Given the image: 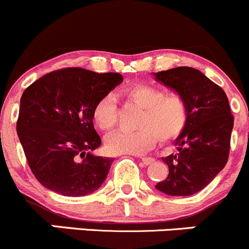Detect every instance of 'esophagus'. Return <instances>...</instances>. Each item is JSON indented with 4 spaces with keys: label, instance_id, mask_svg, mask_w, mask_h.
<instances>
[{
    "label": "esophagus",
    "instance_id": "esophagus-1",
    "mask_svg": "<svg viewBox=\"0 0 249 249\" xmlns=\"http://www.w3.org/2000/svg\"><path fill=\"white\" fill-rule=\"evenodd\" d=\"M141 160L144 165H150L155 161L154 158H149V157H141Z\"/></svg>",
    "mask_w": 249,
    "mask_h": 249
}]
</instances>
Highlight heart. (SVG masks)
Returning <instances> with one entry per match:
<instances>
[{"label":"heart","mask_w":249,"mask_h":249,"mask_svg":"<svg viewBox=\"0 0 249 249\" xmlns=\"http://www.w3.org/2000/svg\"><path fill=\"white\" fill-rule=\"evenodd\" d=\"M122 95L143 109L137 131L119 130L109 135L106 148L110 154H141L147 152L159 140L167 143L176 140L188 124L189 106L179 92H165L150 84H134L125 88ZM92 119L99 129L109 131L118 120L117 100L105 95L92 110Z\"/></svg>","instance_id":"obj_1"}]
</instances>
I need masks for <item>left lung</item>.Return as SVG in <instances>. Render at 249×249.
<instances>
[{"mask_svg": "<svg viewBox=\"0 0 249 249\" xmlns=\"http://www.w3.org/2000/svg\"><path fill=\"white\" fill-rule=\"evenodd\" d=\"M154 76L182 94L189 106L187 126L175 141L177 152L162 158L169 176L155 188L171 196H189L210 184L227 165L233 115L224 90L199 70L182 66Z\"/></svg>", "mask_w": 249, "mask_h": 249, "instance_id": "1", "label": "left lung"}]
</instances>
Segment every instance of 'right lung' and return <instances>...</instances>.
I'll return each instance as SVG.
<instances>
[{"instance_id":"add662e5","label":"right lung","mask_w":249,"mask_h":249,"mask_svg":"<svg viewBox=\"0 0 249 249\" xmlns=\"http://www.w3.org/2000/svg\"><path fill=\"white\" fill-rule=\"evenodd\" d=\"M122 82L119 73L70 67L25 89L17 132L30 169L43 187L64 196H84L101 187L114 159L92 154L101 145L92 110Z\"/></svg>"}]
</instances>
